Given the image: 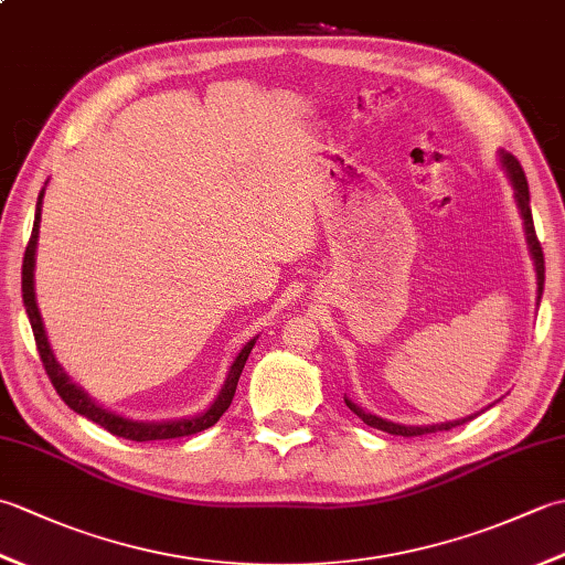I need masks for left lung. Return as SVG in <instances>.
<instances>
[{
	"label": "left lung",
	"instance_id": "obj_1",
	"mask_svg": "<svg viewBox=\"0 0 565 565\" xmlns=\"http://www.w3.org/2000/svg\"><path fill=\"white\" fill-rule=\"evenodd\" d=\"M500 162L502 167H505L508 174H510V182L514 186V199H518V206H520V213H522V221H524V233H526V243H530V252L534 257V267H536V284H539V298H542V291H544V249H542V243H539L536 237V231H534V221H532V209H530V186H526V177H524V170L520 160L514 158V154L510 152H500ZM347 407L356 415L362 417L364 423L369 427H376L381 431H388V435H398V437H417V435H429V431H441V429H451L456 425H463L468 423V419H473L476 415L471 417H463V419H454V423H441V425H429V427H405V425H395V423H388V419H381L376 415H371L366 411H362V407L354 405L352 401H347Z\"/></svg>",
	"mask_w": 565,
	"mask_h": 565
}]
</instances>
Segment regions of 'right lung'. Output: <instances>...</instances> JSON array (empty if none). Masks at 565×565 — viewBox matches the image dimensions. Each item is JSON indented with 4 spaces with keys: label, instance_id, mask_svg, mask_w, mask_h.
I'll return each mask as SVG.
<instances>
[{
    "label": "right lung",
    "instance_id": "add662e5",
    "mask_svg": "<svg viewBox=\"0 0 565 565\" xmlns=\"http://www.w3.org/2000/svg\"><path fill=\"white\" fill-rule=\"evenodd\" d=\"M41 201H43V191L39 194V203H35L33 233L29 237L26 255H23L21 294H23V306H26V313H29V320H31V330H33V338H35V347H39L43 369H45V374H47V379H51L53 388L57 391L60 398H63L65 405L72 407L75 413L92 419V423L102 425L106 431H111V435L130 439V441L177 439V437H189V435H196V431L213 427L233 403L239 374H243L247 356L252 352V347H255V340H249L243 347V352L237 354V359L231 366V374H227L223 391L218 393V398H215V403L209 407V411L201 413V415H194V417H186V419H172V423H136V419H126V417H118L109 411H104V407H99L97 403L89 398L87 393L77 388L75 383L67 379L65 371L60 369V364L55 362V356L51 352V344H47L39 306H35V291H33V267H35V243H39V225H41Z\"/></svg>",
    "mask_w": 565,
    "mask_h": 565
}]
</instances>
